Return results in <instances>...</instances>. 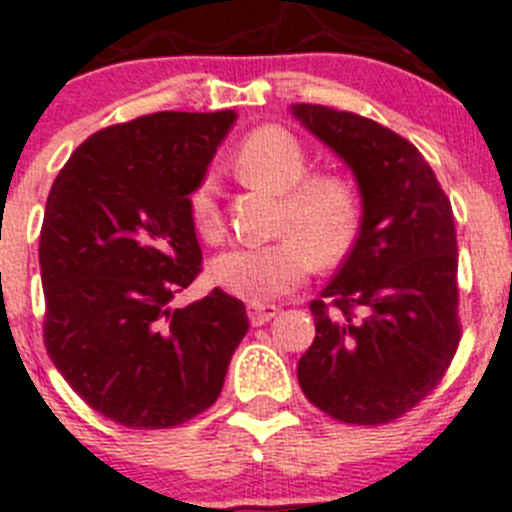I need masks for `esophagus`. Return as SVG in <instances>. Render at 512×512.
Returning <instances> with one entry per match:
<instances>
[{"mask_svg":"<svg viewBox=\"0 0 512 512\" xmlns=\"http://www.w3.org/2000/svg\"><path fill=\"white\" fill-rule=\"evenodd\" d=\"M247 316H250L252 326H262V324H267V321L278 316V308H275V306H255V303H252V306L247 308Z\"/></svg>","mask_w":512,"mask_h":512,"instance_id":"1","label":"esophagus"}]
</instances>
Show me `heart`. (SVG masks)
Instances as JSON below:
<instances>
[{"label": "heart", "instance_id": "1", "mask_svg": "<svg viewBox=\"0 0 512 512\" xmlns=\"http://www.w3.org/2000/svg\"><path fill=\"white\" fill-rule=\"evenodd\" d=\"M239 178L283 196L280 232L267 245H237L209 262V278L247 303H270L311 275L313 265H334L352 245L362 216L359 191L336 170L308 173V153L283 127L265 124L239 142L234 153ZM193 229L219 242L224 216L219 188L206 176L188 196Z\"/></svg>", "mask_w": 512, "mask_h": 512}]
</instances>
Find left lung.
<instances>
[{
  "label": "left lung",
  "instance_id": "left-lung-1",
  "mask_svg": "<svg viewBox=\"0 0 512 512\" xmlns=\"http://www.w3.org/2000/svg\"><path fill=\"white\" fill-rule=\"evenodd\" d=\"M290 112L352 168L362 196L352 252L311 301L316 339L298 382L336 421H395L439 385L462 336L451 204L418 147L388 127L321 104Z\"/></svg>",
  "mask_w": 512,
  "mask_h": 512
}]
</instances>
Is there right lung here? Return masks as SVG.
Listing matches in <instances>:
<instances>
[{
  "instance_id": "right-lung-1",
  "label": "right lung",
  "mask_w": 512,
  "mask_h": 512,
  "mask_svg": "<svg viewBox=\"0 0 512 512\" xmlns=\"http://www.w3.org/2000/svg\"><path fill=\"white\" fill-rule=\"evenodd\" d=\"M237 114L158 112L76 147L40 232L45 349L86 403L127 428H173L216 403L245 339V303L214 288L170 308L201 273L188 196Z\"/></svg>"
}]
</instances>
